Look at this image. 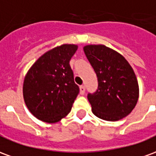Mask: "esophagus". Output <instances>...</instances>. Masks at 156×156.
<instances>
[{
  "instance_id": "obj_1",
  "label": "esophagus",
  "mask_w": 156,
  "mask_h": 156,
  "mask_svg": "<svg viewBox=\"0 0 156 156\" xmlns=\"http://www.w3.org/2000/svg\"><path fill=\"white\" fill-rule=\"evenodd\" d=\"M85 93V86L84 85H81L80 86V94L83 95Z\"/></svg>"
}]
</instances>
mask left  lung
<instances>
[{"label": "left lung", "mask_w": 156, "mask_h": 156, "mask_svg": "<svg viewBox=\"0 0 156 156\" xmlns=\"http://www.w3.org/2000/svg\"><path fill=\"white\" fill-rule=\"evenodd\" d=\"M83 51L98 78V89L88 94L94 115L117 121L134 109L139 98V85L127 60L105 45H88Z\"/></svg>", "instance_id": "8db88e82"}]
</instances>
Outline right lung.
I'll return each mask as SVG.
<instances>
[{
	"instance_id": "obj_1",
	"label": "right lung",
	"mask_w": 156,
	"mask_h": 156,
	"mask_svg": "<svg viewBox=\"0 0 156 156\" xmlns=\"http://www.w3.org/2000/svg\"><path fill=\"white\" fill-rule=\"evenodd\" d=\"M78 49L63 44L47 51L26 75L23 97L26 105L37 119L56 123L71 111L79 94L69 61Z\"/></svg>"
}]
</instances>
